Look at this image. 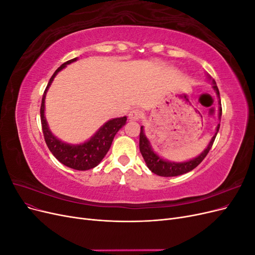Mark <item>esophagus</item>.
<instances>
[{
  "label": "esophagus",
  "instance_id": "obj_1",
  "mask_svg": "<svg viewBox=\"0 0 255 255\" xmlns=\"http://www.w3.org/2000/svg\"><path fill=\"white\" fill-rule=\"evenodd\" d=\"M128 118L130 120H139L142 118V112L139 110H133L128 114Z\"/></svg>",
  "mask_w": 255,
  "mask_h": 255
}]
</instances>
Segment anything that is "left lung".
I'll list each match as a JSON object with an SVG mask.
<instances>
[{
    "instance_id": "obj_1",
    "label": "left lung",
    "mask_w": 255,
    "mask_h": 255,
    "mask_svg": "<svg viewBox=\"0 0 255 255\" xmlns=\"http://www.w3.org/2000/svg\"><path fill=\"white\" fill-rule=\"evenodd\" d=\"M208 79L211 80V76H207ZM213 88L217 94V97L219 98V119L221 118V114H222V109H221V102H220V95H219V90L218 87L216 86V82L213 80ZM220 128V123H218L217 128H216V133L215 135L212 137V139L208 143V145L205 148V150L198 155L197 157L192 158L190 160L187 161H182V163H174V161H169L166 159H163L160 156H158L157 154L153 151L152 146L150 144V141L148 138L145 137L144 132H143V127L140 128V134H139V150L141 155L145 161L146 166L150 169V170L155 173L159 176H176V175H181L184 173H187L189 171H191L192 169H195L201 161L205 158V156L207 155V153L210 152L212 145L215 141L216 135H217L218 130Z\"/></svg>"
}]
</instances>
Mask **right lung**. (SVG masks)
Instances as JSON below:
<instances>
[{
    "label": "right lung",
    "instance_id": "right-lung-1",
    "mask_svg": "<svg viewBox=\"0 0 255 255\" xmlns=\"http://www.w3.org/2000/svg\"><path fill=\"white\" fill-rule=\"evenodd\" d=\"M76 59H78V57L66 61V63L61 65L52 75V78L50 79V82L42 96L40 107V119L45 143H47L48 148L50 149L53 155L65 166L75 169V170L83 171L95 168L101 163V160L104 158L106 153L109 152L111 148L115 135L117 134L118 130L127 123V117L114 118L110 121H107L105 125H103L97 130V133L92 136L89 140L80 144H69L63 142L52 134L49 128L48 122L44 117L45 96H47V91L51 86V84L54 78L56 76V74L60 70H63L67 65L73 63Z\"/></svg>",
    "mask_w": 255,
    "mask_h": 255
}]
</instances>
